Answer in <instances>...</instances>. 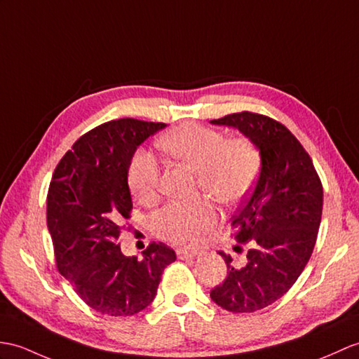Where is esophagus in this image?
I'll list each match as a JSON object with an SVG mask.
<instances>
[{
    "mask_svg": "<svg viewBox=\"0 0 359 359\" xmlns=\"http://www.w3.org/2000/svg\"><path fill=\"white\" fill-rule=\"evenodd\" d=\"M176 254L180 260H185V258H194V257L200 255V252L196 251V249H185V248H179Z\"/></svg>",
    "mask_w": 359,
    "mask_h": 359,
    "instance_id": "obj_1",
    "label": "esophagus"
}]
</instances>
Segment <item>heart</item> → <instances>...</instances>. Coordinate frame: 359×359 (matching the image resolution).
Listing matches in <instances>:
<instances>
[{
    "mask_svg": "<svg viewBox=\"0 0 359 359\" xmlns=\"http://www.w3.org/2000/svg\"><path fill=\"white\" fill-rule=\"evenodd\" d=\"M159 147L171 159L197 172L198 187L222 203L237 202L252 188L260 170V154L246 139L226 140L220 131L197 123H182L163 135ZM128 183L139 203L159 197L161 168L148 151L133 156ZM217 222V212L206 200L172 202L153 217L156 234L179 245H194Z\"/></svg>",
    "mask_w": 359,
    "mask_h": 359,
    "instance_id": "b5f03b06",
    "label": "heart"
}]
</instances>
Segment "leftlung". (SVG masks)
I'll use <instances>...</instances> for the list:
<instances>
[{
	"mask_svg": "<svg viewBox=\"0 0 359 359\" xmlns=\"http://www.w3.org/2000/svg\"><path fill=\"white\" fill-rule=\"evenodd\" d=\"M211 123L238 130L260 154L255 188L232 217L238 243H251V249L245 264L220 252L228 273L211 290L224 311L255 312L285 295L309 262L321 223L323 185L311 156L280 122L243 111Z\"/></svg>",
	"mask_w": 359,
	"mask_h": 359,
	"instance_id": "obj_1",
	"label": "left lung"
}]
</instances>
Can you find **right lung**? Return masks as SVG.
I'll return each mask as SVG.
<instances>
[{
    "mask_svg": "<svg viewBox=\"0 0 359 359\" xmlns=\"http://www.w3.org/2000/svg\"><path fill=\"white\" fill-rule=\"evenodd\" d=\"M166 127L119 119L74 142L57 163L47 194V228L57 269L76 294L101 313L131 316L153 303L163 269L176 252L149 245L142 258L116 243L133 208L128 168L139 145Z\"/></svg>",
    "mask_w": 359,
    "mask_h": 359,
    "instance_id": "1",
    "label": "right lung"
}]
</instances>
